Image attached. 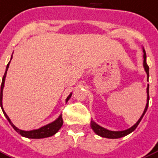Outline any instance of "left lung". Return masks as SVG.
Instances as JSON below:
<instances>
[{
    "label": "left lung",
    "mask_w": 158,
    "mask_h": 158,
    "mask_svg": "<svg viewBox=\"0 0 158 158\" xmlns=\"http://www.w3.org/2000/svg\"><path fill=\"white\" fill-rule=\"evenodd\" d=\"M143 50V58H144V60H143V67H144V69H145V72L148 75V78H149V66H148V64H147V55H146V52L144 48H142ZM147 93H148V98H147V105H146V107L144 109V111H143V113L141 116V117L139 118V120L137 121V123L136 124H134L130 128L127 129V130H124V131H110V130H107V129L104 128L102 127H101L98 124L95 123L94 121H92L91 122V127L92 129L94 131V132L96 134H97L98 136H100V137H106V138H111V139H116V138H121V137H125L127 135H128L131 132L135 130V129L137 128V127L138 126V124L141 122V120L142 119V117L143 116L145 115L146 111L148 110V102H149V85H148V88H147Z\"/></svg>",
    "instance_id": "1"
}]
</instances>
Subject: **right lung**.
<instances>
[{"label": "right lung", "mask_w": 158, "mask_h": 158, "mask_svg": "<svg viewBox=\"0 0 158 158\" xmlns=\"http://www.w3.org/2000/svg\"><path fill=\"white\" fill-rule=\"evenodd\" d=\"M12 59V56H11V58L10 60ZM10 61H9V63L7 64L6 66V72H5V74L3 76V78H2V85H1V107L2 109V111L4 113L5 117H6V119L8 120V122L10 123V124L11 125L14 130L16 131H17L18 133H20L22 136V137H27V138H34V139H39V138H45V137H52L53 135H55L56 132H57L60 128L61 127V126L63 124V120H62V116L60 115L59 117L57 119L55 120L54 122L47 124V125L44 126V127H41V128L39 129H35V130H31V131H23V130H20L16 127V126L14 125L11 121L10 120V118L8 117V116L6 115V113L5 112L4 109H3V106H2V96H3V88H4V84H5V79H6V72L7 70H8V67H9V65H10ZM72 97V93L67 97L66 100V102H68L70 98Z\"/></svg>", "instance_id": "1"}]
</instances>
